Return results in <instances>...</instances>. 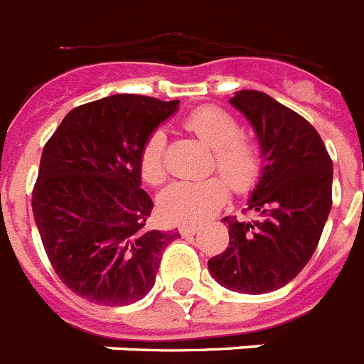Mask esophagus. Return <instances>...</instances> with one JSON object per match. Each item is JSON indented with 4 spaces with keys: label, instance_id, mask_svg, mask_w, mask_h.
<instances>
[{
    "label": "esophagus",
    "instance_id": "34e87169",
    "mask_svg": "<svg viewBox=\"0 0 364 364\" xmlns=\"http://www.w3.org/2000/svg\"><path fill=\"white\" fill-rule=\"evenodd\" d=\"M198 230V224H184V226H180V235H193L195 231Z\"/></svg>",
    "mask_w": 364,
    "mask_h": 364
}]
</instances>
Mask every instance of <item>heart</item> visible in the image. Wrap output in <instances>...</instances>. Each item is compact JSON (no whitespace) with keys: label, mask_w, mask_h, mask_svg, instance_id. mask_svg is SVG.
I'll list each match as a JSON object with an SVG mask.
<instances>
[{"label":"heart","mask_w":364,"mask_h":364,"mask_svg":"<svg viewBox=\"0 0 364 364\" xmlns=\"http://www.w3.org/2000/svg\"><path fill=\"white\" fill-rule=\"evenodd\" d=\"M186 129L213 147L210 171L218 175L197 182H175L162 191L159 210L166 220L198 222L211 217L228 198V186L237 195L250 193L262 173V156L252 136L240 133L233 114L217 105H202L191 111L184 122ZM167 138L162 129H154L146 138L138 164L147 184L159 186L167 176Z\"/></svg>","instance_id":"b5f03b06"}]
</instances>
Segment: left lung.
<instances>
[{"label":"left lung","mask_w":364,"mask_h":364,"mask_svg":"<svg viewBox=\"0 0 364 364\" xmlns=\"http://www.w3.org/2000/svg\"><path fill=\"white\" fill-rule=\"evenodd\" d=\"M255 127L264 167L247 200L252 220L226 217L230 246L208 260L228 290L260 295L295 279L319 244L332 210L333 164L314 125L266 92L231 98Z\"/></svg>","instance_id":"left-lung-1"}]
</instances>
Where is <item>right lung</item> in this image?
Wrapping results in <instances>:
<instances>
[{
    "mask_svg": "<svg viewBox=\"0 0 364 364\" xmlns=\"http://www.w3.org/2000/svg\"><path fill=\"white\" fill-rule=\"evenodd\" d=\"M178 109L112 95L67 112L40 160L32 213L60 281L104 306L140 301L154 286L176 231L147 230L153 200L140 188V149Z\"/></svg>",
    "mask_w": 364,
    "mask_h": 364,
    "instance_id": "add662e5",
    "label": "right lung"
}]
</instances>
